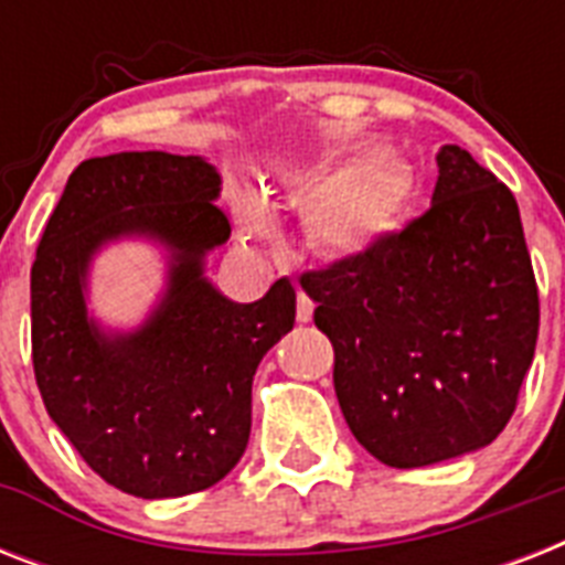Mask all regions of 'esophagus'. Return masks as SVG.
Instances as JSON below:
<instances>
[{"label": "esophagus", "mask_w": 565, "mask_h": 565, "mask_svg": "<svg viewBox=\"0 0 565 565\" xmlns=\"http://www.w3.org/2000/svg\"><path fill=\"white\" fill-rule=\"evenodd\" d=\"M296 319L299 322H310L313 319V301L305 292H299V301H296Z\"/></svg>", "instance_id": "1"}]
</instances>
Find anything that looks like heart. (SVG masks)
<instances>
[{"instance_id": "b5f03b06", "label": "heart", "mask_w": 565, "mask_h": 565, "mask_svg": "<svg viewBox=\"0 0 565 565\" xmlns=\"http://www.w3.org/2000/svg\"><path fill=\"white\" fill-rule=\"evenodd\" d=\"M416 193L411 163L381 152H337L287 167L269 199L252 188L234 193V216L248 243L275 237L281 207H308L310 246L331 257H358L402 228Z\"/></svg>"}]
</instances>
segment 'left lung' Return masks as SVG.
<instances>
[{
  "instance_id": "left-lung-1",
  "label": "left lung",
  "mask_w": 565,
  "mask_h": 565,
  "mask_svg": "<svg viewBox=\"0 0 565 565\" xmlns=\"http://www.w3.org/2000/svg\"><path fill=\"white\" fill-rule=\"evenodd\" d=\"M430 207L366 255L301 275L334 345L354 439L395 469L490 446L516 411L540 334L519 204L460 146L437 154Z\"/></svg>"
}]
</instances>
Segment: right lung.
Wrapping results in <instances>:
<instances>
[{
	"instance_id": "right-lung-1",
	"label": "right lung",
	"mask_w": 565,
	"mask_h": 565,
	"mask_svg": "<svg viewBox=\"0 0 565 565\" xmlns=\"http://www.w3.org/2000/svg\"><path fill=\"white\" fill-rule=\"evenodd\" d=\"M220 175L199 154L119 152L78 163L31 266V361L49 416L110 487L137 499L207 490L237 466L252 430V377L296 322L278 278L237 305L204 278L231 237L213 204ZM119 236L171 248L162 305L128 335L86 317V266Z\"/></svg>"
}]
</instances>
